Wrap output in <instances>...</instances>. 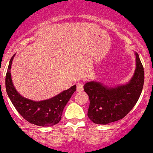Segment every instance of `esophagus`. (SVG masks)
<instances>
[{"instance_id":"obj_1","label":"esophagus","mask_w":153,"mask_h":153,"mask_svg":"<svg viewBox=\"0 0 153 153\" xmlns=\"http://www.w3.org/2000/svg\"><path fill=\"white\" fill-rule=\"evenodd\" d=\"M77 86V92H82L83 90V83L79 82L76 84Z\"/></svg>"}]
</instances>
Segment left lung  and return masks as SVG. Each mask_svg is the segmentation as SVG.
Listing matches in <instances>:
<instances>
[{
  "label": "left lung",
  "instance_id": "left-lung-1",
  "mask_svg": "<svg viewBox=\"0 0 153 153\" xmlns=\"http://www.w3.org/2000/svg\"><path fill=\"white\" fill-rule=\"evenodd\" d=\"M136 68L129 82L116 87L88 82L84 91L89 98L88 117L97 124H107L124 118L138 102L144 85V68L135 53Z\"/></svg>",
  "mask_w": 153,
  "mask_h": 153
}]
</instances>
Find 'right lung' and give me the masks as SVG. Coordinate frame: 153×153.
<instances>
[{
    "label": "right lung",
    "mask_w": 153,
    "mask_h": 153,
    "mask_svg": "<svg viewBox=\"0 0 153 153\" xmlns=\"http://www.w3.org/2000/svg\"><path fill=\"white\" fill-rule=\"evenodd\" d=\"M14 57L15 55L10 60L5 78L6 91L12 104L22 117L31 124L42 127L57 124L61 120L65 106L76 90V85L46 100L33 101L24 98L16 91L11 80V68Z\"/></svg>",
    "instance_id": "1"
}]
</instances>
